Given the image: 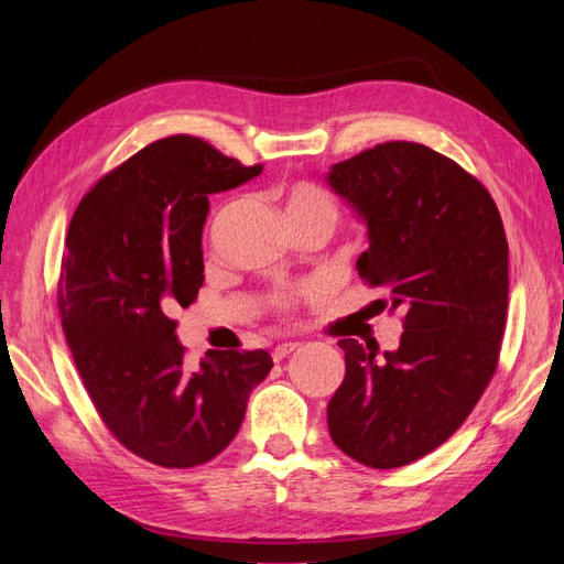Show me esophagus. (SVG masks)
Here are the masks:
<instances>
[{"instance_id":"1","label":"esophagus","mask_w":564,"mask_h":564,"mask_svg":"<svg viewBox=\"0 0 564 564\" xmlns=\"http://www.w3.org/2000/svg\"><path fill=\"white\" fill-rule=\"evenodd\" d=\"M299 340H289V344H280L278 348H272V360L275 362H282L286 355H292L294 350H299Z\"/></svg>"}]
</instances>
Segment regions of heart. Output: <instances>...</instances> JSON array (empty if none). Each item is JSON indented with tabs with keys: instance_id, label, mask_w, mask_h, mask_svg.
I'll return each mask as SVG.
<instances>
[{
	"instance_id": "obj_1",
	"label": "heart",
	"mask_w": 564,
	"mask_h": 564,
	"mask_svg": "<svg viewBox=\"0 0 564 564\" xmlns=\"http://www.w3.org/2000/svg\"><path fill=\"white\" fill-rule=\"evenodd\" d=\"M338 214L340 212H338L336 197L329 191H324L322 185L313 181H296L286 187V216L292 220V226L308 224V220H319V224H327L329 228H334ZM313 292L315 286L311 284L284 289V292L275 294V299H272V305H275L278 313L289 315L296 308L301 299L311 296Z\"/></svg>"
}]
</instances>
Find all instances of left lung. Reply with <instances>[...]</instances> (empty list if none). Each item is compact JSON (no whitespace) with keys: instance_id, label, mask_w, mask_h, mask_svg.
Instances as JSON below:
<instances>
[{"instance_id":"obj_1","label":"left lung","mask_w":564,"mask_h":564,"mask_svg":"<svg viewBox=\"0 0 564 564\" xmlns=\"http://www.w3.org/2000/svg\"><path fill=\"white\" fill-rule=\"evenodd\" d=\"M329 185L360 212L369 249L357 275L402 311L400 346L340 338L346 377L327 406L340 452L400 468L447 442L499 365L508 240L487 187L429 145L388 141L332 166Z\"/></svg>"}]
</instances>
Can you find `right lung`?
Masks as SVG:
<instances>
[{"mask_svg": "<svg viewBox=\"0 0 564 564\" xmlns=\"http://www.w3.org/2000/svg\"><path fill=\"white\" fill-rule=\"evenodd\" d=\"M261 169L169 135L98 178L67 228L58 311L75 367L119 445L155 466L193 468L224 452L272 369L265 350H214L191 367L169 317L204 282L209 195Z\"/></svg>", "mask_w": 564, "mask_h": 564, "instance_id": "right-lung-1", "label": "right lung"}]
</instances>
